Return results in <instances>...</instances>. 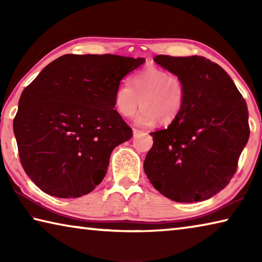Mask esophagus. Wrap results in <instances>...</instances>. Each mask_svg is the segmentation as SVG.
<instances>
[{
    "instance_id": "obj_1",
    "label": "esophagus",
    "mask_w": 262,
    "mask_h": 262,
    "mask_svg": "<svg viewBox=\"0 0 262 262\" xmlns=\"http://www.w3.org/2000/svg\"><path fill=\"white\" fill-rule=\"evenodd\" d=\"M142 130H139V129H133V135L134 136H137V135H140V134H142Z\"/></svg>"
}]
</instances>
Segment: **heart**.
Returning a JSON list of instances; mask_svg holds the SVG:
<instances>
[{
    "instance_id": "heart-1",
    "label": "heart",
    "mask_w": 262,
    "mask_h": 262,
    "mask_svg": "<svg viewBox=\"0 0 262 262\" xmlns=\"http://www.w3.org/2000/svg\"><path fill=\"white\" fill-rule=\"evenodd\" d=\"M186 90L179 77L158 67H149L130 79V85L122 83L114 95V106L119 114L130 118L140 106L135 122L140 126H154L158 120L170 123L178 118L184 107Z\"/></svg>"
}]
</instances>
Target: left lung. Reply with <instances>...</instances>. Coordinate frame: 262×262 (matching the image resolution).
Here are the masks:
<instances>
[{
	"label": "left lung",
	"instance_id": "1",
	"mask_svg": "<svg viewBox=\"0 0 262 262\" xmlns=\"http://www.w3.org/2000/svg\"><path fill=\"white\" fill-rule=\"evenodd\" d=\"M183 81L184 107L166 129L150 133L144 172L176 202H200L227 186L250 137L245 99L225 70L203 56L156 55Z\"/></svg>",
	"mask_w": 262,
	"mask_h": 262
}]
</instances>
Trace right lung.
<instances>
[{
    "label": "right lung",
    "mask_w": 262,
    "mask_h": 262,
    "mask_svg": "<svg viewBox=\"0 0 262 262\" xmlns=\"http://www.w3.org/2000/svg\"><path fill=\"white\" fill-rule=\"evenodd\" d=\"M144 62L112 54H66L24 89L14 133L21 166L42 192L74 199L101 183L113 149L133 136L114 110L115 91Z\"/></svg>",
    "instance_id": "right-lung-1"
}]
</instances>
